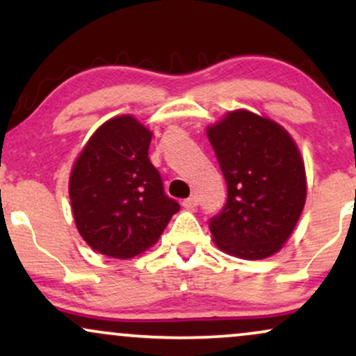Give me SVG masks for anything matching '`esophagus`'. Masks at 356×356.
Listing matches in <instances>:
<instances>
[{
	"label": "esophagus",
	"mask_w": 356,
	"mask_h": 356,
	"mask_svg": "<svg viewBox=\"0 0 356 356\" xmlns=\"http://www.w3.org/2000/svg\"><path fill=\"white\" fill-rule=\"evenodd\" d=\"M197 204H199L197 195H191V197H187L186 201L182 202V206L186 207V209H195V207H197Z\"/></svg>",
	"instance_id": "obj_1"
}]
</instances>
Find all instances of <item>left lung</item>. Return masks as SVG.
I'll use <instances>...</instances> for the list:
<instances>
[{
    "label": "left lung",
    "instance_id": "8db88e82",
    "mask_svg": "<svg viewBox=\"0 0 356 356\" xmlns=\"http://www.w3.org/2000/svg\"><path fill=\"white\" fill-rule=\"evenodd\" d=\"M227 184V199L209 219L214 243L232 256L263 259L280 251L306 201L300 150L276 122L248 110L207 129Z\"/></svg>",
    "mask_w": 356,
    "mask_h": 356
}]
</instances>
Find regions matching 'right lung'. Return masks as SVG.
Wrapping results in <instances>:
<instances>
[{"mask_svg": "<svg viewBox=\"0 0 356 356\" xmlns=\"http://www.w3.org/2000/svg\"><path fill=\"white\" fill-rule=\"evenodd\" d=\"M152 134L134 117L105 122L73 165L70 201L81 238L108 257H134L157 243L181 209L149 159Z\"/></svg>", "mask_w": 356, "mask_h": 356, "instance_id": "obj_1", "label": "right lung"}]
</instances>
